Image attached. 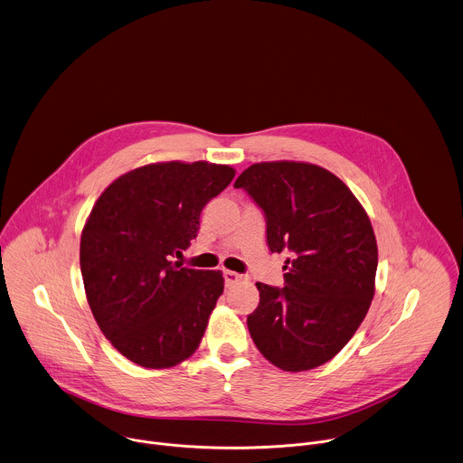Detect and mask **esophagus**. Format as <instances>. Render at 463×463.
<instances>
[{
  "label": "esophagus",
  "instance_id": "1",
  "mask_svg": "<svg viewBox=\"0 0 463 463\" xmlns=\"http://www.w3.org/2000/svg\"><path fill=\"white\" fill-rule=\"evenodd\" d=\"M223 278H225L227 287H232L241 279V276L238 272H232V270H223Z\"/></svg>",
  "mask_w": 463,
  "mask_h": 463
}]
</instances>
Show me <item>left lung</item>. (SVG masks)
Returning a JSON list of instances; mask_svg holds the SVG:
<instances>
[{"label":"left lung","instance_id":"8db88e82","mask_svg":"<svg viewBox=\"0 0 463 463\" xmlns=\"http://www.w3.org/2000/svg\"><path fill=\"white\" fill-rule=\"evenodd\" d=\"M234 187L265 213L270 252L288 254L283 288L256 283L250 337L285 372L317 368L345 348L372 305L379 263L372 222L346 184L316 164H252Z\"/></svg>","mask_w":463,"mask_h":463}]
</instances>
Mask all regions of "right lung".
<instances>
[{
    "mask_svg": "<svg viewBox=\"0 0 463 463\" xmlns=\"http://www.w3.org/2000/svg\"><path fill=\"white\" fill-rule=\"evenodd\" d=\"M234 173L203 160L149 164L95 202L80 234L86 299L104 337L131 363L164 370L196 352L223 276L173 258L198 236L202 209Z\"/></svg>",
    "mask_w": 463,
    "mask_h": 463,
    "instance_id": "1",
    "label": "right lung"
}]
</instances>
